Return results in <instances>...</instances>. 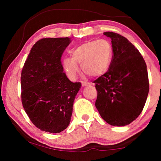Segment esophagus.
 Here are the masks:
<instances>
[{
	"label": "esophagus",
	"mask_w": 161,
	"mask_h": 161,
	"mask_svg": "<svg viewBox=\"0 0 161 161\" xmlns=\"http://www.w3.org/2000/svg\"><path fill=\"white\" fill-rule=\"evenodd\" d=\"M91 84H92L90 82H88V81H82V82H81V85H82L83 86L91 85Z\"/></svg>",
	"instance_id": "obj_1"
}]
</instances>
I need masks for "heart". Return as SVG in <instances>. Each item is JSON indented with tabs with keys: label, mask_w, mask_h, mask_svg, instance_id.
Listing matches in <instances>:
<instances>
[{
	"label": "heart",
	"mask_w": 161,
	"mask_h": 161,
	"mask_svg": "<svg viewBox=\"0 0 161 161\" xmlns=\"http://www.w3.org/2000/svg\"><path fill=\"white\" fill-rule=\"evenodd\" d=\"M72 58H64L62 66L68 77L74 80L77 77L81 64L82 72L91 77H97L107 72L113 55V47L107 40H91L70 51Z\"/></svg>",
	"instance_id": "heart-1"
}]
</instances>
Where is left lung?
I'll return each mask as SVG.
<instances>
[{"mask_svg": "<svg viewBox=\"0 0 161 161\" xmlns=\"http://www.w3.org/2000/svg\"><path fill=\"white\" fill-rule=\"evenodd\" d=\"M113 56L108 71L94 81L97 90L95 106L102 118L112 126H124L140 115L149 91L146 64L126 37L113 32Z\"/></svg>", "mask_w": 161, "mask_h": 161, "instance_id": "1", "label": "left lung"}]
</instances>
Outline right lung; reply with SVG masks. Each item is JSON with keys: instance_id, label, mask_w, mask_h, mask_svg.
Wrapping results in <instances>:
<instances>
[{"instance_id": "add662e5", "label": "right lung", "mask_w": 161, "mask_h": 161, "mask_svg": "<svg viewBox=\"0 0 161 161\" xmlns=\"http://www.w3.org/2000/svg\"><path fill=\"white\" fill-rule=\"evenodd\" d=\"M70 42L69 37L38 40L22 69L23 107L32 123L43 131L57 133L66 129L81 87L63 72L61 58Z\"/></svg>"}]
</instances>
